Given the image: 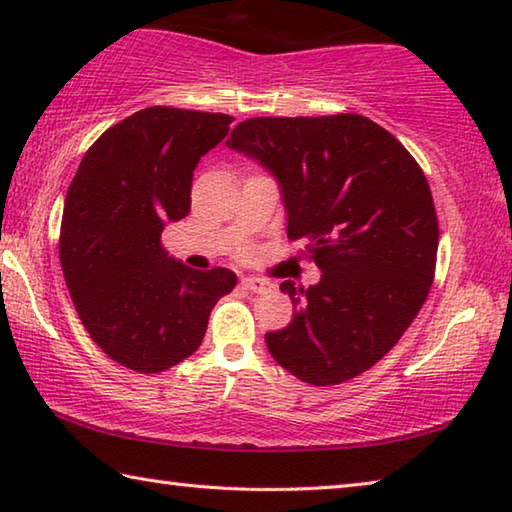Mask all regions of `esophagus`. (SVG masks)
<instances>
[{
    "label": "esophagus",
    "instance_id": "34e87169",
    "mask_svg": "<svg viewBox=\"0 0 512 512\" xmlns=\"http://www.w3.org/2000/svg\"><path fill=\"white\" fill-rule=\"evenodd\" d=\"M241 284H244V287H246L248 291H255V293H262V291H266V289H271V282L262 280V277H253V275L241 277Z\"/></svg>",
    "mask_w": 512,
    "mask_h": 512
}]
</instances>
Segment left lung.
<instances>
[{
	"mask_svg": "<svg viewBox=\"0 0 512 512\" xmlns=\"http://www.w3.org/2000/svg\"><path fill=\"white\" fill-rule=\"evenodd\" d=\"M228 149L277 180L289 239H309L320 282H282L293 302L271 357L314 386L361 375L400 341L429 296L438 219L418 162L361 115L255 117Z\"/></svg>",
	"mask_w": 512,
	"mask_h": 512,
	"instance_id": "8db88e82",
	"label": "left lung"
}]
</instances>
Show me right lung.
I'll list each match as a JSON object with an SVG mask.
<instances>
[{"label": "right lung", "instance_id": "1", "mask_svg": "<svg viewBox=\"0 0 512 512\" xmlns=\"http://www.w3.org/2000/svg\"><path fill=\"white\" fill-rule=\"evenodd\" d=\"M221 112L144 108L90 146L67 189L60 266L92 341L112 361L162 372L201 345L237 275L164 253L167 223L192 210L198 160L228 135Z\"/></svg>", "mask_w": 512, "mask_h": 512}]
</instances>
